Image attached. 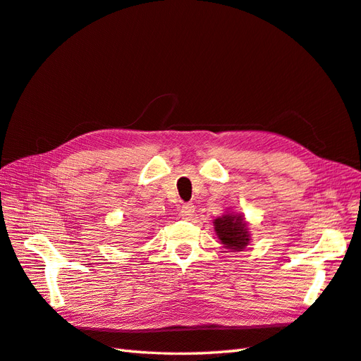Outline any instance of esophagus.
I'll use <instances>...</instances> for the list:
<instances>
[{
    "label": "esophagus",
    "mask_w": 361,
    "mask_h": 361,
    "mask_svg": "<svg viewBox=\"0 0 361 361\" xmlns=\"http://www.w3.org/2000/svg\"><path fill=\"white\" fill-rule=\"evenodd\" d=\"M193 214H195V207H193L192 204H183L181 209H180V216L183 219H190L193 216Z\"/></svg>",
    "instance_id": "1"
}]
</instances>
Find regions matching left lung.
Returning a JSON list of instances; mask_svg holds the SVG:
<instances>
[{
	"label": "left lung",
	"instance_id": "8db88e82",
	"mask_svg": "<svg viewBox=\"0 0 361 361\" xmlns=\"http://www.w3.org/2000/svg\"><path fill=\"white\" fill-rule=\"evenodd\" d=\"M215 233L230 252H243L250 244V227L243 214H236L233 210H227L226 214L214 219Z\"/></svg>",
	"mask_w": 361,
	"mask_h": 361
}]
</instances>
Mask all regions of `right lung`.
Returning <instances> with one entry per match:
<instances>
[{
    "instance_id": "1",
    "label": "right lung",
    "mask_w": 361,
    "mask_h": 361,
    "mask_svg": "<svg viewBox=\"0 0 361 361\" xmlns=\"http://www.w3.org/2000/svg\"><path fill=\"white\" fill-rule=\"evenodd\" d=\"M134 233H137V232H128V233H125V235H123V241H125L126 244L134 243V239L137 238V235H134Z\"/></svg>"
}]
</instances>
